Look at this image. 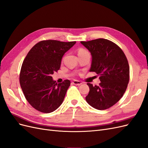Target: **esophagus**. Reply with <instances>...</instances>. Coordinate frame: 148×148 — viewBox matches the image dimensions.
<instances>
[{
	"instance_id": "1",
	"label": "esophagus",
	"mask_w": 148,
	"mask_h": 148,
	"mask_svg": "<svg viewBox=\"0 0 148 148\" xmlns=\"http://www.w3.org/2000/svg\"><path fill=\"white\" fill-rule=\"evenodd\" d=\"M72 83L75 85H78V86L80 84H82V82L79 81H77V80H74V81L72 82Z\"/></svg>"
}]
</instances>
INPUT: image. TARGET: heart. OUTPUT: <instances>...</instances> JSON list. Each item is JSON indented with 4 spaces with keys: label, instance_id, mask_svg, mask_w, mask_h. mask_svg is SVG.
<instances>
[{
    "label": "heart",
    "instance_id": "heart-1",
    "mask_svg": "<svg viewBox=\"0 0 148 148\" xmlns=\"http://www.w3.org/2000/svg\"><path fill=\"white\" fill-rule=\"evenodd\" d=\"M86 53H89L86 49H83V48H80L79 49V50L78 51V55L80 56V55H84L86 54Z\"/></svg>",
    "mask_w": 148,
    "mask_h": 148
}]
</instances>
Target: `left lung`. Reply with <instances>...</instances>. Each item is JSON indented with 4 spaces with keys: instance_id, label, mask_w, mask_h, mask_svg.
Returning a JSON list of instances; mask_svg holds the SVG:
<instances>
[{
    "instance_id": "8db88e82",
    "label": "left lung",
    "mask_w": 148,
    "mask_h": 148,
    "mask_svg": "<svg viewBox=\"0 0 148 148\" xmlns=\"http://www.w3.org/2000/svg\"><path fill=\"white\" fill-rule=\"evenodd\" d=\"M92 56L90 71L99 76L98 86L89 87L86 101L94 108L106 110L117 103L124 95L130 79L128 62L121 48L108 39L99 38L82 41Z\"/></svg>"
}]
</instances>
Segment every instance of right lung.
Returning a JSON list of instances; mask_svg holds the SVG:
<instances>
[{"label":"right lung","instance_id":"right-lung-1","mask_svg":"<svg viewBox=\"0 0 148 148\" xmlns=\"http://www.w3.org/2000/svg\"><path fill=\"white\" fill-rule=\"evenodd\" d=\"M76 41L44 40L31 49L20 73V83L26 99L43 113L56 110L63 102L70 81L57 84L52 75L60 68L62 58Z\"/></svg>","mask_w":148,"mask_h":148}]
</instances>
